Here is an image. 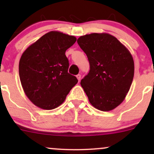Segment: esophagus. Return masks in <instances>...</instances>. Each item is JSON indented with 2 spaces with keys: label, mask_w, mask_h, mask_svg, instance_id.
Returning <instances> with one entry per match:
<instances>
[{
  "label": "esophagus",
  "mask_w": 154,
  "mask_h": 154,
  "mask_svg": "<svg viewBox=\"0 0 154 154\" xmlns=\"http://www.w3.org/2000/svg\"><path fill=\"white\" fill-rule=\"evenodd\" d=\"M76 77H77V79H78V81L80 80V79H81V75H79H79H77V76H76Z\"/></svg>",
  "instance_id": "1"
}]
</instances>
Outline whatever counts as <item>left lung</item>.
<instances>
[{"label":"left lung","instance_id":"1","mask_svg":"<svg viewBox=\"0 0 154 154\" xmlns=\"http://www.w3.org/2000/svg\"><path fill=\"white\" fill-rule=\"evenodd\" d=\"M90 63V72L81 86L93 106L109 111L122 103L134 77L131 54L115 37L108 33H91L77 39Z\"/></svg>","mask_w":154,"mask_h":154}]
</instances>
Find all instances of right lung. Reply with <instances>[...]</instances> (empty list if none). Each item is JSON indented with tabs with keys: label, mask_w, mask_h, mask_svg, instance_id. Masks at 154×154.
Wrapping results in <instances>:
<instances>
[{
	"label": "right lung",
	"mask_w": 154,
	"mask_h": 154,
	"mask_svg": "<svg viewBox=\"0 0 154 154\" xmlns=\"http://www.w3.org/2000/svg\"><path fill=\"white\" fill-rule=\"evenodd\" d=\"M77 38L51 31L24 51L19 64L21 84L27 98L40 109L59 106L78 80L68 73L65 52Z\"/></svg>",
	"instance_id": "1"
}]
</instances>
